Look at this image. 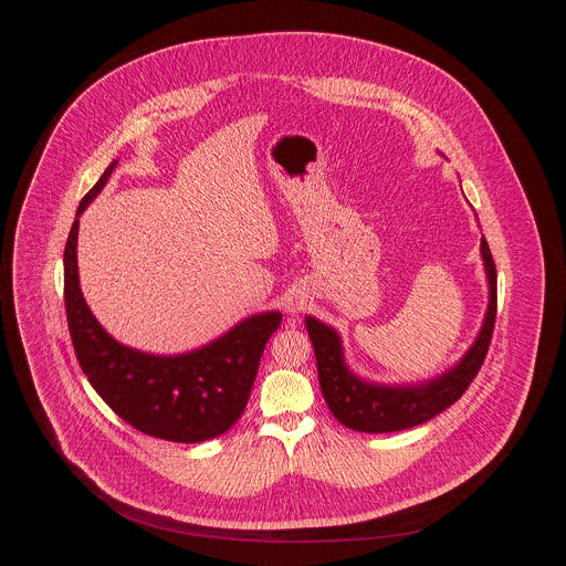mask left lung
<instances>
[{
	"label": "left lung",
	"instance_id": "8db88e82",
	"mask_svg": "<svg viewBox=\"0 0 566 566\" xmlns=\"http://www.w3.org/2000/svg\"><path fill=\"white\" fill-rule=\"evenodd\" d=\"M482 259L490 296L478 339L453 368L416 386H379L359 379L344 361L337 331L307 316L305 324L316 350L324 401L342 424L364 433L401 431L431 420L469 390L484 364L496 318V268L485 238H482Z\"/></svg>",
	"mask_w": 566,
	"mask_h": 566
}]
</instances>
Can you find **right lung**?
<instances>
[{"mask_svg":"<svg viewBox=\"0 0 566 566\" xmlns=\"http://www.w3.org/2000/svg\"><path fill=\"white\" fill-rule=\"evenodd\" d=\"M117 161L81 200L78 218L104 189ZM78 218L65 245V310L82 373L122 420L169 442L193 444L229 431L243 413L279 312L235 324L211 344L182 355H150L113 339L84 303L78 281Z\"/></svg>","mask_w":566,"mask_h":566,"instance_id":"obj_1","label":"right lung"}]
</instances>
